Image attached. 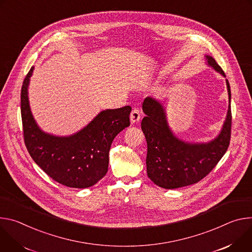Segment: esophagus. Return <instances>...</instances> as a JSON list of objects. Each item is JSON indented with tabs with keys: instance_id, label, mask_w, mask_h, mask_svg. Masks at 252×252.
Masks as SVG:
<instances>
[{
	"instance_id": "1",
	"label": "esophagus",
	"mask_w": 252,
	"mask_h": 252,
	"mask_svg": "<svg viewBox=\"0 0 252 252\" xmlns=\"http://www.w3.org/2000/svg\"><path fill=\"white\" fill-rule=\"evenodd\" d=\"M140 118H141L140 111H139L138 109H133L132 112H131V114H130V121H131V123L134 124V123L139 122Z\"/></svg>"
}]
</instances>
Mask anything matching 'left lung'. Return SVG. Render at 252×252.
<instances>
[{
  "mask_svg": "<svg viewBox=\"0 0 252 252\" xmlns=\"http://www.w3.org/2000/svg\"><path fill=\"white\" fill-rule=\"evenodd\" d=\"M207 65L225 77L211 56H205ZM228 110L220 133L209 142L190 143L178 138L167 121L163 105L153 97L144 99L146 114L141 123L147 141V175L158 186L175 189L197 183L204 178L225 154L231 135V92L226 79Z\"/></svg>",
  "mask_w": 252,
  "mask_h": 252,
  "instance_id": "1",
  "label": "left lung"
}]
</instances>
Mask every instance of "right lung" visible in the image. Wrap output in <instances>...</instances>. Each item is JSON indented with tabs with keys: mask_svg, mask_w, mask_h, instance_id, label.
I'll return each instance as SVG.
<instances>
[{
	"mask_svg": "<svg viewBox=\"0 0 252 252\" xmlns=\"http://www.w3.org/2000/svg\"><path fill=\"white\" fill-rule=\"evenodd\" d=\"M34 67L27 74L21 90L24 140L31 157L52 179L72 188H88L102 179L109 164L114 138L130 125V106L106 109L80 131L70 136L44 132L30 108L28 87Z\"/></svg>",
	"mask_w": 252,
	"mask_h": 252,
	"instance_id": "right-lung-1",
	"label": "right lung"
}]
</instances>
